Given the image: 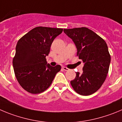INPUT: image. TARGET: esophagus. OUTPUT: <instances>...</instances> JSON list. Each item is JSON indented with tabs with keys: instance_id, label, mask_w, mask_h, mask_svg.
<instances>
[{
	"instance_id": "obj_1",
	"label": "esophagus",
	"mask_w": 122,
	"mask_h": 122,
	"mask_svg": "<svg viewBox=\"0 0 122 122\" xmlns=\"http://www.w3.org/2000/svg\"><path fill=\"white\" fill-rule=\"evenodd\" d=\"M62 69H63L64 70H65V71H69V69L67 68L66 67H62Z\"/></svg>"
}]
</instances>
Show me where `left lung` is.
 <instances>
[{"instance_id": "left-lung-1", "label": "left lung", "mask_w": 122, "mask_h": 122, "mask_svg": "<svg viewBox=\"0 0 122 122\" xmlns=\"http://www.w3.org/2000/svg\"><path fill=\"white\" fill-rule=\"evenodd\" d=\"M64 32L74 42L77 55L84 62L83 72H76L70 84L81 95L93 94L101 88L108 73L111 56L107 44L97 34L85 27L64 29Z\"/></svg>"}]
</instances>
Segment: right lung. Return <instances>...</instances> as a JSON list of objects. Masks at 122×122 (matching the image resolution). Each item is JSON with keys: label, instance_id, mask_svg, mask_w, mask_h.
Returning <instances> with one entry per match:
<instances>
[{"label": "right lung", "instance_id": "obj_1", "mask_svg": "<svg viewBox=\"0 0 122 122\" xmlns=\"http://www.w3.org/2000/svg\"><path fill=\"white\" fill-rule=\"evenodd\" d=\"M62 30L36 27L18 41L12 65L18 82L29 93L44 92L61 70L60 65L52 67L47 64L46 56L49 53L53 41Z\"/></svg>", "mask_w": 122, "mask_h": 122}]
</instances>
